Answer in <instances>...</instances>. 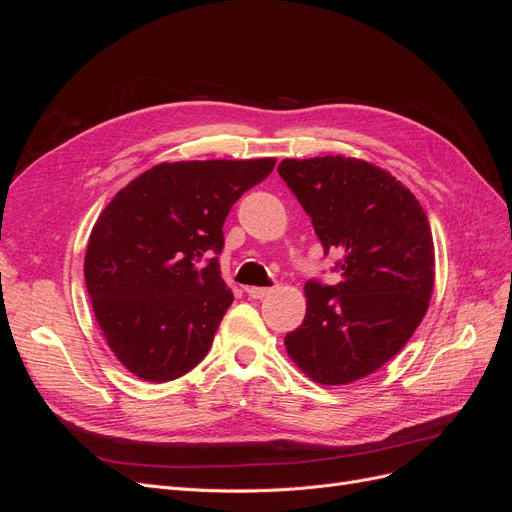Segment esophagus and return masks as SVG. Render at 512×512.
<instances>
[{
  "label": "esophagus",
  "mask_w": 512,
  "mask_h": 512,
  "mask_svg": "<svg viewBox=\"0 0 512 512\" xmlns=\"http://www.w3.org/2000/svg\"><path fill=\"white\" fill-rule=\"evenodd\" d=\"M269 292H271V288H262V286H250V288H247V294H250L252 299H265Z\"/></svg>",
  "instance_id": "1"
}]
</instances>
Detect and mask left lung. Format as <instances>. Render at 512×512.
Here are the masks:
<instances>
[{"instance_id": "1", "label": "left lung", "mask_w": 512, "mask_h": 512, "mask_svg": "<svg viewBox=\"0 0 512 512\" xmlns=\"http://www.w3.org/2000/svg\"><path fill=\"white\" fill-rule=\"evenodd\" d=\"M277 173L312 218L342 280L305 284L307 312L284 337L312 380L337 386L374 374L408 344L433 290V239L414 194L365 160H282Z\"/></svg>"}]
</instances>
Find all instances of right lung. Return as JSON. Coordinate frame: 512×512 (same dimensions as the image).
<instances>
[{"mask_svg": "<svg viewBox=\"0 0 512 512\" xmlns=\"http://www.w3.org/2000/svg\"><path fill=\"white\" fill-rule=\"evenodd\" d=\"M275 158L164 162L119 190L85 254V284L108 348L147 382L205 359L232 292L220 275L230 207Z\"/></svg>", "mask_w": 512, "mask_h": 512, "instance_id": "1", "label": "right lung"}]
</instances>
